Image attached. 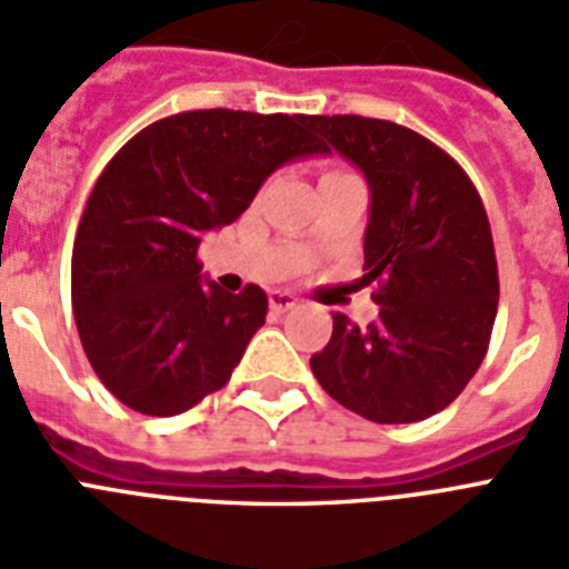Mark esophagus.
Instances as JSON below:
<instances>
[{
  "label": "esophagus",
  "mask_w": 569,
  "mask_h": 569,
  "mask_svg": "<svg viewBox=\"0 0 569 569\" xmlns=\"http://www.w3.org/2000/svg\"><path fill=\"white\" fill-rule=\"evenodd\" d=\"M269 303L274 312H289V309L298 307V298H295L292 292H283V289H274V292H269Z\"/></svg>",
  "instance_id": "34e87169"
}]
</instances>
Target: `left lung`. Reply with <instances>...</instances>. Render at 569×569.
<instances>
[{"label":"left lung","instance_id":"obj_1","mask_svg":"<svg viewBox=\"0 0 569 569\" xmlns=\"http://www.w3.org/2000/svg\"><path fill=\"white\" fill-rule=\"evenodd\" d=\"M309 128L371 189L362 283H377L368 327L332 316L309 359L321 389L373 423H415L465 391L488 350L500 280L491 224L450 154L403 124L312 117Z\"/></svg>","mask_w":569,"mask_h":569}]
</instances>
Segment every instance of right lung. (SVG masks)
Masks as SVG:
<instances>
[{
	"instance_id": "right-lung-1",
	"label": "right lung",
	"mask_w": 569,
	"mask_h": 569,
	"mask_svg": "<svg viewBox=\"0 0 569 569\" xmlns=\"http://www.w3.org/2000/svg\"><path fill=\"white\" fill-rule=\"evenodd\" d=\"M303 113L189 110L128 140L92 187L72 248V312L92 371L128 409L169 418L219 391L269 312L196 260L286 163L327 154Z\"/></svg>"
}]
</instances>
